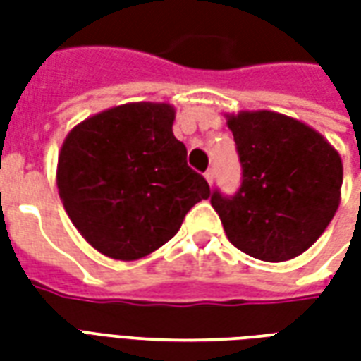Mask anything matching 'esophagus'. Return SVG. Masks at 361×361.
<instances>
[{
  "label": "esophagus",
  "instance_id": "34e87169",
  "mask_svg": "<svg viewBox=\"0 0 361 361\" xmlns=\"http://www.w3.org/2000/svg\"><path fill=\"white\" fill-rule=\"evenodd\" d=\"M204 180L209 181V183H212V181H214V170H212V168H209V170L204 172Z\"/></svg>",
  "mask_w": 361,
  "mask_h": 361
}]
</instances>
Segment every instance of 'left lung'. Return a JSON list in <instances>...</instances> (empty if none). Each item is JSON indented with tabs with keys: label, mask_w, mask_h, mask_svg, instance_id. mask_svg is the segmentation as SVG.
Instances as JSON below:
<instances>
[{
	"label": "left lung",
	"mask_w": 361,
	"mask_h": 361,
	"mask_svg": "<svg viewBox=\"0 0 361 361\" xmlns=\"http://www.w3.org/2000/svg\"><path fill=\"white\" fill-rule=\"evenodd\" d=\"M242 164L234 195L211 193L228 240L251 257L280 263L311 247L341 203L338 152L298 119L276 111L228 118Z\"/></svg>",
	"instance_id": "8db88e82"
}]
</instances>
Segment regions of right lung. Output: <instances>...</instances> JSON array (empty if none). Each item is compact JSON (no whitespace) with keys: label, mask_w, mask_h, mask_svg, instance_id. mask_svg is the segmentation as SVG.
Instances as JSON below:
<instances>
[{"label":"right lung","mask_w":361,"mask_h":361,"mask_svg":"<svg viewBox=\"0 0 361 361\" xmlns=\"http://www.w3.org/2000/svg\"><path fill=\"white\" fill-rule=\"evenodd\" d=\"M172 123L170 104H123L85 119L63 141L59 197L82 238L108 257L152 253L211 195Z\"/></svg>","instance_id":"right-lung-1"}]
</instances>
